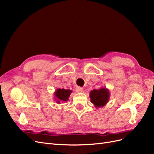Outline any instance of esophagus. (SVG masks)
Masks as SVG:
<instances>
[{
    "label": "esophagus",
    "instance_id": "1",
    "mask_svg": "<svg viewBox=\"0 0 154 154\" xmlns=\"http://www.w3.org/2000/svg\"><path fill=\"white\" fill-rule=\"evenodd\" d=\"M76 91L77 92H83V88H82V87H77L76 88Z\"/></svg>",
    "mask_w": 154,
    "mask_h": 154
}]
</instances>
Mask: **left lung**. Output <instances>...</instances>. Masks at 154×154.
I'll list each match as a JSON object with an SVG mask.
<instances>
[{
  "label": "left lung",
  "mask_w": 154,
  "mask_h": 154,
  "mask_svg": "<svg viewBox=\"0 0 154 154\" xmlns=\"http://www.w3.org/2000/svg\"><path fill=\"white\" fill-rule=\"evenodd\" d=\"M91 103L96 109L104 106L108 103L110 98V92L106 87H101L99 89H94L90 92Z\"/></svg>",
  "instance_id": "1"
}]
</instances>
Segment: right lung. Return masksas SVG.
I'll list each match as a JSON object with an SVG mask.
<instances>
[{"mask_svg": "<svg viewBox=\"0 0 154 154\" xmlns=\"http://www.w3.org/2000/svg\"><path fill=\"white\" fill-rule=\"evenodd\" d=\"M72 91L69 89H64V88H58L54 92V101L58 103L66 102L69 100V97L71 95Z\"/></svg>", "mask_w": 154, "mask_h": 154, "instance_id": "obj_1", "label": "right lung"}]
</instances>
